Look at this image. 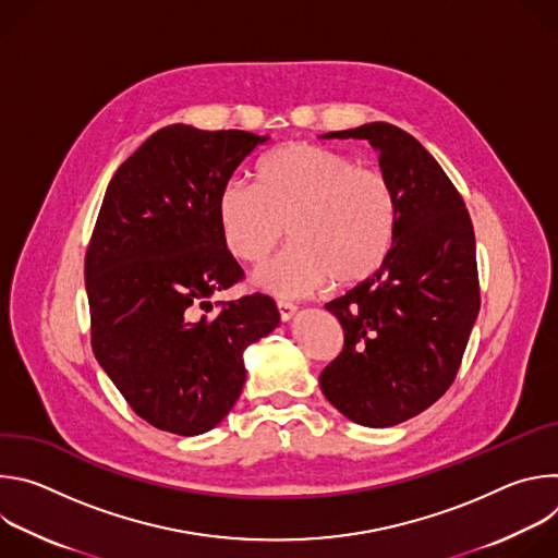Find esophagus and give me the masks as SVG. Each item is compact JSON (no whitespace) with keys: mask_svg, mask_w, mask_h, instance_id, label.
Returning a JSON list of instances; mask_svg holds the SVG:
<instances>
[{"mask_svg":"<svg viewBox=\"0 0 558 558\" xmlns=\"http://www.w3.org/2000/svg\"><path fill=\"white\" fill-rule=\"evenodd\" d=\"M278 313H280V320L282 323H289L291 317L295 315V304H291V302H278Z\"/></svg>","mask_w":558,"mask_h":558,"instance_id":"34e87169","label":"esophagus"}]
</instances>
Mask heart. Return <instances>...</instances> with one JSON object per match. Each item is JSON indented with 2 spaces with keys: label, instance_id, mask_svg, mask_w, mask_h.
Wrapping results in <instances>:
<instances>
[{
  "label": "heart",
  "instance_id": "obj_1",
  "mask_svg": "<svg viewBox=\"0 0 558 558\" xmlns=\"http://www.w3.org/2000/svg\"><path fill=\"white\" fill-rule=\"evenodd\" d=\"M222 247L245 265L263 263L282 241L291 247L254 276L258 289L282 298L308 295L329 280L353 289L388 263L400 203L390 181L331 147L291 141L254 168V192L225 183L216 196Z\"/></svg>",
  "mask_w": 558,
  "mask_h": 558
}]
</instances>
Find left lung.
Returning a JSON list of instances; mask_svg holds the SVG:
<instances>
[{
	"mask_svg": "<svg viewBox=\"0 0 558 558\" xmlns=\"http://www.w3.org/2000/svg\"><path fill=\"white\" fill-rule=\"evenodd\" d=\"M323 138H366L400 203L384 269L327 304L344 349L320 375L344 417L388 428L433 407L459 371L482 304L474 229L441 166L402 128L375 121Z\"/></svg>",
	"mask_w": 558,
	"mask_h": 558,
	"instance_id": "8db88e82",
	"label": "left lung"
}]
</instances>
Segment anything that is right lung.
<instances>
[{"mask_svg":"<svg viewBox=\"0 0 558 558\" xmlns=\"http://www.w3.org/2000/svg\"><path fill=\"white\" fill-rule=\"evenodd\" d=\"M269 136L174 123L112 177L86 254L93 351L132 411L194 437L218 426L247 379L243 353L280 325L269 295H211L241 280L216 196Z\"/></svg>","mask_w":558,"mask_h":558,"instance_id":"right-lung-1","label":"right lung"}]
</instances>
